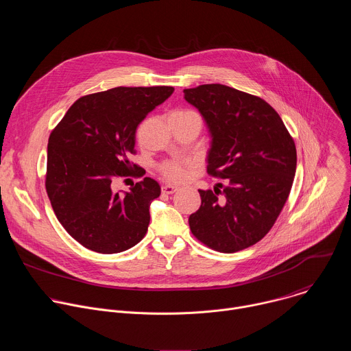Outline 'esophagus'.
Returning <instances> with one entry per match:
<instances>
[{
	"mask_svg": "<svg viewBox=\"0 0 351 351\" xmlns=\"http://www.w3.org/2000/svg\"><path fill=\"white\" fill-rule=\"evenodd\" d=\"M175 191H178L176 186H172V184H164L162 186V193H165V194H173Z\"/></svg>",
	"mask_w": 351,
	"mask_h": 351,
	"instance_id": "34e87169",
	"label": "esophagus"
}]
</instances>
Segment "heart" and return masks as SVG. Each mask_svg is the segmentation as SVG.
<instances>
[{"instance_id": "b5f03b06", "label": "heart", "mask_w": 351, "mask_h": 351, "mask_svg": "<svg viewBox=\"0 0 351 351\" xmlns=\"http://www.w3.org/2000/svg\"><path fill=\"white\" fill-rule=\"evenodd\" d=\"M189 111H179L176 114H184ZM158 171L164 179L169 182H184L191 172V162L184 158L168 160L158 165Z\"/></svg>"}]
</instances>
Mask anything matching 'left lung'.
I'll return each mask as SVG.
<instances>
[{"instance_id": "left-lung-1", "label": "left lung", "mask_w": 351, "mask_h": 351, "mask_svg": "<svg viewBox=\"0 0 351 351\" xmlns=\"http://www.w3.org/2000/svg\"><path fill=\"white\" fill-rule=\"evenodd\" d=\"M186 101L204 117L213 144L208 175L226 179L198 190L202 206L189 217L197 240L219 253L260 241L276 222L295 173L294 140L263 98L223 84L184 88Z\"/></svg>"}]
</instances>
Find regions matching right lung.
I'll list each match as a JSON object with an SVG mask.
<instances>
[{
    "label": "right lung",
    "instance_id": "right-lung-1",
    "mask_svg": "<svg viewBox=\"0 0 351 351\" xmlns=\"http://www.w3.org/2000/svg\"><path fill=\"white\" fill-rule=\"evenodd\" d=\"M173 90L121 86L83 95L49 134L45 190L58 221L83 247L115 254L145 236L160 184L144 178L121 194L111 183L141 175L140 167L130 173L137 167L129 160L136 154V129Z\"/></svg>",
    "mask_w": 351,
    "mask_h": 351
}]
</instances>
